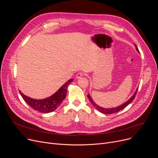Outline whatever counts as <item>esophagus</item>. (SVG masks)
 Wrapping results in <instances>:
<instances>
[{
	"label": "esophagus",
	"instance_id": "esophagus-1",
	"mask_svg": "<svg viewBox=\"0 0 158 158\" xmlns=\"http://www.w3.org/2000/svg\"><path fill=\"white\" fill-rule=\"evenodd\" d=\"M83 73H82V72H79V73H78L77 74V76H76V78L77 79H80L82 76H83Z\"/></svg>",
	"mask_w": 158,
	"mask_h": 158
}]
</instances>
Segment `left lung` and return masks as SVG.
<instances>
[{"mask_svg":"<svg viewBox=\"0 0 158 158\" xmlns=\"http://www.w3.org/2000/svg\"><path fill=\"white\" fill-rule=\"evenodd\" d=\"M135 46H136V50H137V51H138V52H139L136 45H135ZM137 90H138V88L136 89V92H135V93L134 94V95H132V96L129 99V100H128L127 101H126L125 103L122 104V105H120V106H118V107H113V108H103V107H102L98 106L97 104H96L95 103V102L93 101L92 98L91 97V96H90V95H89V94H88V98H89V101H90L91 102H92V104L94 105V106L95 107L96 110H98V111H100V112H101V113H104V114H113V113H117V112L121 111L122 110L124 109L127 106H128L132 101H133L134 99H135V98L136 95Z\"/></svg>","mask_w":158,"mask_h":158,"instance_id":"8db88e82","label":"left lung"}]
</instances>
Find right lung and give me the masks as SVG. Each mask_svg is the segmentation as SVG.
<instances>
[{"label":"right lung","mask_w":158,"mask_h":158,"mask_svg":"<svg viewBox=\"0 0 158 158\" xmlns=\"http://www.w3.org/2000/svg\"><path fill=\"white\" fill-rule=\"evenodd\" d=\"M72 81L73 79L69 80L52 96L41 100L30 98L23 95L20 91L19 92L25 102L32 109L41 113H47L56 110L57 107L61 104L66 97L68 86Z\"/></svg>","instance_id":"right-lung-1"}]
</instances>
